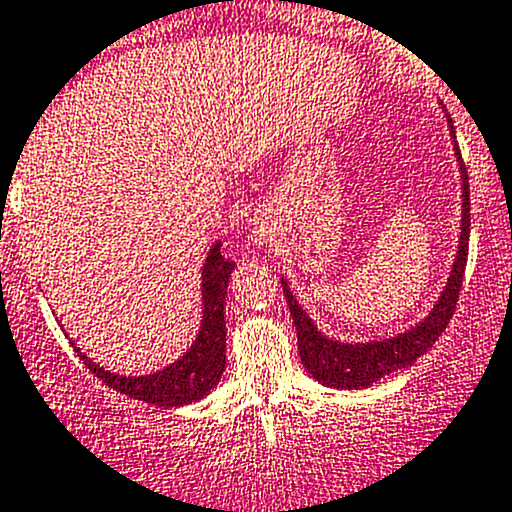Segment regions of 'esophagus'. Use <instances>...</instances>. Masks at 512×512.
I'll return each mask as SVG.
<instances>
[{"mask_svg":"<svg viewBox=\"0 0 512 512\" xmlns=\"http://www.w3.org/2000/svg\"><path fill=\"white\" fill-rule=\"evenodd\" d=\"M250 230H252V240H255L257 245H270L272 237H275V227H272L270 218H260V215L252 220Z\"/></svg>","mask_w":512,"mask_h":512,"instance_id":"34e87169","label":"esophagus"}]
</instances>
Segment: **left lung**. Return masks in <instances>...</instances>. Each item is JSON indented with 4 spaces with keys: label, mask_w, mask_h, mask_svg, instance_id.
I'll use <instances>...</instances> for the list:
<instances>
[{
    "label": "left lung",
    "mask_w": 512,
    "mask_h": 512,
    "mask_svg": "<svg viewBox=\"0 0 512 512\" xmlns=\"http://www.w3.org/2000/svg\"><path fill=\"white\" fill-rule=\"evenodd\" d=\"M448 128H451L453 136V151H456L458 165H461V237H458L456 260H453L446 287H443L438 302L433 304V309L421 322L406 329V332L396 334V337L374 339V342L329 339L327 334L319 332L317 324L304 312L297 297L289 292L285 277H282L289 314H292L294 327H297L299 359H302L307 374H312V379L322 381L324 386H332V389H366V386L376 384V381L394 374V371L409 369L418 356H423L436 344V339L441 337L446 324L451 322L453 312H456L458 292H461L468 260V237H471V190H468V173L461 160V151H458L451 118H448Z\"/></svg>",
    "instance_id": "1"
}]
</instances>
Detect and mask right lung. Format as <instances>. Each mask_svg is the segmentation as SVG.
<instances>
[{
    "mask_svg": "<svg viewBox=\"0 0 512 512\" xmlns=\"http://www.w3.org/2000/svg\"><path fill=\"white\" fill-rule=\"evenodd\" d=\"M220 247L223 245L215 242L205 257L203 285H200L203 287V319H200L198 337L190 344L188 352L153 374L118 376L94 364L79 347H74L91 374L131 399L163 406V409L195 404L208 396L225 371V294L227 282L235 270V262L225 260Z\"/></svg>",
    "mask_w": 512,
    "mask_h": 512,
    "instance_id": "add662e5",
    "label": "right lung"
}]
</instances>
